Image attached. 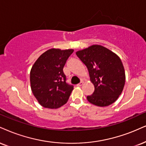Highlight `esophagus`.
<instances>
[{
  "mask_svg": "<svg viewBox=\"0 0 146 146\" xmlns=\"http://www.w3.org/2000/svg\"><path fill=\"white\" fill-rule=\"evenodd\" d=\"M83 83H84V82H83V81H82H82H81V82H80V83H78V84H77V86H78V87H80V86H82V84H83Z\"/></svg>",
  "mask_w": 146,
  "mask_h": 146,
  "instance_id": "1",
  "label": "esophagus"
}]
</instances>
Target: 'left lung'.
Here are the masks:
<instances>
[{
    "label": "left lung",
    "instance_id": "8db88e82",
    "mask_svg": "<svg viewBox=\"0 0 146 146\" xmlns=\"http://www.w3.org/2000/svg\"><path fill=\"white\" fill-rule=\"evenodd\" d=\"M76 55L87 66L95 87L87 97L91 104L105 107L113 104L123 91L125 72L120 57L103 46L94 44L77 51Z\"/></svg>",
    "mask_w": 146,
    "mask_h": 146
}]
</instances>
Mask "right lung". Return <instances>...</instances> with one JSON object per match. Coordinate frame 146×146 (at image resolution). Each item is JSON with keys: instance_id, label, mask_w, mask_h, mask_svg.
Masks as SVG:
<instances>
[{"instance_id": "1", "label": "right lung", "mask_w": 146, "mask_h": 146, "mask_svg": "<svg viewBox=\"0 0 146 146\" xmlns=\"http://www.w3.org/2000/svg\"><path fill=\"white\" fill-rule=\"evenodd\" d=\"M73 49L51 48L36 61L30 71V85L38 103L56 109L67 103L74 86L66 83L64 68Z\"/></svg>"}]
</instances>
